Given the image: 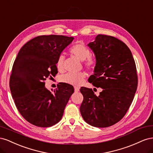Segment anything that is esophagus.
<instances>
[{
	"label": "esophagus",
	"instance_id": "1",
	"mask_svg": "<svg viewBox=\"0 0 153 153\" xmlns=\"http://www.w3.org/2000/svg\"><path fill=\"white\" fill-rule=\"evenodd\" d=\"M80 91V88L79 87H75V91L76 92H78Z\"/></svg>",
	"mask_w": 153,
	"mask_h": 153
}]
</instances>
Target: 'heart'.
Listing matches in <instances>:
<instances>
[{
  "instance_id": "b5f03b06",
  "label": "heart",
  "mask_w": 153,
  "mask_h": 153,
  "mask_svg": "<svg viewBox=\"0 0 153 153\" xmlns=\"http://www.w3.org/2000/svg\"><path fill=\"white\" fill-rule=\"evenodd\" d=\"M69 52L77 59L83 61V64L84 67L91 70L94 69L97 62L95 57L90 55L91 51L89 48L83 44L76 43L73 45L69 48ZM64 57L62 55H60L56 61V68L59 71H62L64 70ZM86 75L84 72H80L77 73H66L61 77L62 82L71 85L75 87L80 86L84 82Z\"/></svg>"
}]
</instances>
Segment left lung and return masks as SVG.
I'll list each match as a JSON object with an SVG mask.
<instances>
[{"mask_svg": "<svg viewBox=\"0 0 153 153\" xmlns=\"http://www.w3.org/2000/svg\"><path fill=\"white\" fill-rule=\"evenodd\" d=\"M88 46L97 61L88 81L103 91L97 96L92 89L81 87L84 100L80 111L91 126L109 127L123 118L135 96L138 85L135 60L127 45L113 36L99 34Z\"/></svg>", "mask_w": 153, "mask_h": 153, "instance_id": "left-lung-1", "label": "left lung"}]
</instances>
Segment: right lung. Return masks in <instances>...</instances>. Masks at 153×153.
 <instances>
[{"mask_svg":"<svg viewBox=\"0 0 153 153\" xmlns=\"http://www.w3.org/2000/svg\"><path fill=\"white\" fill-rule=\"evenodd\" d=\"M73 39L37 36L23 46L14 62L10 79L11 95L18 112L34 126L50 127L59 123L74 92V87L66 83L53 92L45 86L47 78L57 74V59Z\"/></svg>","mask_w":153,"mask_h":153,"instance_id":"1","label":"right lung"}]
</instances>
